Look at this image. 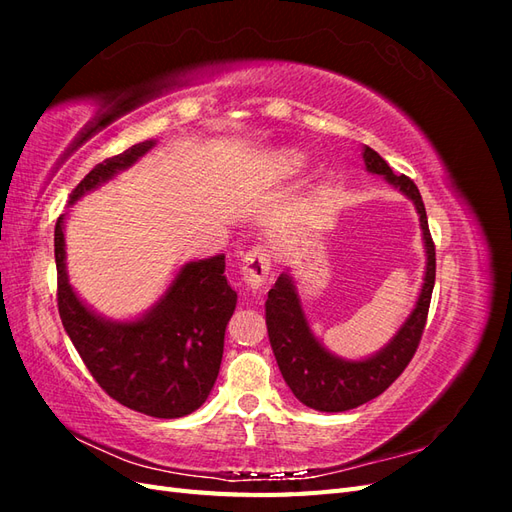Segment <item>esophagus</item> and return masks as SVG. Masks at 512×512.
<instances>
[{
  "mask_svg": "<svg viewBox=\"0 0 512 512\" xmlns=\"http://www.w3.org/2000/svg\"><path fill=\"white\" fill-rule=\"evenodd\" d=\"M271 273V254L265 245H256L243 256L241 275L243 282L250 288L265 286Z\"/></svg>",
  "mask_w": 512,
  "mask_h": 512,
  "instance_id": "34e87169",
  "label": "esophagus"
}]
</instances>
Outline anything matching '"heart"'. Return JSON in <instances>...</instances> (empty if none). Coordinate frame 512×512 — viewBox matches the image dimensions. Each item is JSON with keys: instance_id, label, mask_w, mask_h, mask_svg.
Here are the masks:
<instances>
[{"instance_id": "heart-1", "label": "heart", "mask_w": 512, "mask_h": 512, "mask_svg": "<svg viewBox=\"0 0 512 512\" xmlns=\"http://www.w3.org/2000/svg\"><path fill=\"white\" fill-rule=\"evenodd\" d=\"M282 162H284L286 166L294 168V166H299V164L303 162V158L299 156V153H294V151H286V153H282Z\"/></svg>"}]
</instances>
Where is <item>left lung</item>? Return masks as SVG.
<instances>
[{
	"label": "left lung",
	"mask_w": 512,
	"mask_h": 512,
	"mask_svg": "<svg viewBox=\"0 0 512 512\" xmlns=\"http://www.w3.org/2000/svg\"><path fill=\"white\" fill-rule=\"evenodd\" d=\"M363 162L367 173L382 175L386 183L412 200L423 230L425 275L414 309L391 342L359 361L342 359L320 344L303 312L294 277L288 271L277 277L265 305L269 342L294 397L318 412H346L363 406L401 376L421 342L433 284H436V245L429 235L421 192L406 175H395L380 153L367 145L363 147Z\"/></svg>",
	"instance_id": "8db88e82"
}]
</instances>
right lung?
<instances>
[{
	"label": "right lung",
	"mask_w": 512,
	"mask_h": 512,
	"mask_svg": "<svg viewBox=\"0 0 512 512\" xmlns=\"http://www.w3.org/2000/svg\"><path fill=\"white\" fill-rule=\"evenodd\" d=\"M156 141L132 145L98 164L76 185L68 207L141 160ZM55 224L57 305L76 352L121 406L156 418L188 416L205 404L220 374L226 324L237 307L226 256L185 262L145 314L113 320L91 309L70 284L64 224Z\"/></svg>",
	"instance_id": "obj_1"
}]
</instances>
